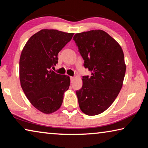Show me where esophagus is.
I'll list each match as a JSON object with an SVG mask.
<instances>
[{"label":"esophagus","mask_w":148,"mask_h":148,"mask_svg":"<svg viewBox=\"0 0 148 148\" xmlns=\"http://www.w3.org/2000/svg\"><path fill=\"white\" fill-rule=\"evenodd\" d=\"M74 79V77H72V76H71V82H73Z\"/></svg>","instance_id":"1"}]
</instances>
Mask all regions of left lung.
<instances>
[{"mask_svg":"<svg viewBox=\"0 0 148 148\" xmlns=\"http://www.w3.org/2000/svg\"><path fill=\"white\" fill-rule=\"evenodd\" d=\"M91 76H84L76 91L80 110L96 116L111 106L121 89L126 71L124 54L116 40L102 30L76 33L74 36Z\"/></svg>","mask_w":148,"mask_h":148,"instance_id":"8db88e82","label":"left lung"}]
</instances>
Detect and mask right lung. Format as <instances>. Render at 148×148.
<instances>
[{
  "label": "right lung",
  "instance_id": "obj_1",
  "mask_svg": "<svg viewBox=\"0 0 148 148\" xmlns=\"http://www.w3.org/2000/svg\"><path fill=\"white\" fill-rule=\"evenodd\" d=\"M74 33L42 29L25 45L19 59V80L25 95L34 108L46 114L58 110L69 89L67 75L51 70L58 63L59 52L71 40Z\"/></svg>",
  "mask_w": 148,
  "mask_h": 148
}]
</instances>
